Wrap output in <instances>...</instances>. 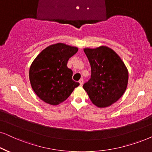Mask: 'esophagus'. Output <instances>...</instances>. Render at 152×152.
Here are the masks:
<instances>
[{
    "label": "esophagus",
    "mask_w": 152,
    "mask_h": 152,
    "mask_svg": "<svg viewBox=\"0 0 152 152\" xmlns=\"http://www.w3.org/2000/svg\"><path fill=\"white\" fill-rule=\"evenodd\" d=\"M79 83H80V85L82 86V85H83V83H84V81H83V80H82V79H81V80L79 81Z\"/></svg>",
    "instance_id": "esophagus-1"
}]
</instances>
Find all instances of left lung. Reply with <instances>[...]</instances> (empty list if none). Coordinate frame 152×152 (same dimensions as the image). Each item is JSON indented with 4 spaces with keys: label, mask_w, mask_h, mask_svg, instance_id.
Segmentation results:
<instances>
[{
    "label": "left lung",
    "mask_w": 152,
    "mask_h": 152,
    "mask_svg": "<svg viewBox=\"0 0 152 152\" xmlns=\"http://www.w3.org/2000/svg\"><path fill=\"white\" fill-rule=\"evenodd\" d=\"M91 68V75L83 85L91 101L96 106L109 107L125 93L129 71L120 56L106 46L84 48Z\"/></svg>",
    "instance_id": "left-lung-1"
}]
</instances>
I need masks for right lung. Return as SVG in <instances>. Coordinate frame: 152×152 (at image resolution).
Listing matches in <instances>:
<instances>
[{
	"label": "right lung",
	"mask_w": 152,
	"mask_h": 152,
	"mask_svg": "<svg viewBox=\"0 0 152 152\" xmlns=\"http://www.w3.org/2000/svg\"><path fill=\"white\" fill-rule=\"evenodd\" d=\"M78 51L64 43L48 46L36 56L29 69V80L35 94L47 104L57 105L65 101L80 85L72 80L68 59Z\"/></svg>",
	"instance_id": "1"
}]
</instances>
